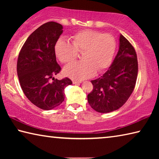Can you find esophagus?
<instances>
[{"label":"esophagus","instance_id":"obj_1","mask_svg":"<svg viewBox=\"0 0 159 159\" xmlns=\"http://www.w3.org/2000/svg\"><path fill=\"white\" fill-rule=\"evenodd\" d=\"M72 82H73L74 84H79V83H81L80 80H72Z\"/></svg>","mask_w":159,"mask_h":159}]
</instances>
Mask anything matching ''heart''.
I'll use <instances>...</instances> for the list:
<instances>
[{"mask_svg": "<svg viewBox=\"0 0 159 159\" xmlns=\"http://www.w3.org/2000/svg\"><path fill=\"white\" fill-rule=\"evenodd\" d=\"M71 43L60 39L55 45L56 57L61 63L76 60L79 52H83L81 61H76L64 68L66 76L76 80L90 78L96 71L108 69L114 60L116 50V41L112 35L93 29H83L70 37Z\"/></svg>", "mask_w": 159, "mask_h": 159, "instance_id": "obj_1", "label": "heart"}]
</instances>
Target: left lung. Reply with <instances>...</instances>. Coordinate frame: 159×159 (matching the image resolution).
<instances>
[{
    "instance_id": "1",
    "label": "left lung",
    "mask_w": 159,
    "mask_h": 159,
    "mask_svg": "<svg viewBox=\"0 0 159 159\" xmlns=\"http://www.w3.org/2000/svg\"><path fill=\"white\" fill-rule=\"evenodd\" d=\"M119 42V50L107 71L91 80L93 89L88 95V101L99 113L111 112L121 107L135 87L138 73L135 50L123 35Z\"/></svg>"
}]
</instances>
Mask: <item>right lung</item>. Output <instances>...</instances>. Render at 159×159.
I'll use <instances>...</instances> for the list:
<instances>
[{
	"instance_id": "1",
	"label": "right lung",
	"mask_w": 159,
	"mask_h": 159,
	"mask_svg": "<svg viewBox=\"0 0 159 159\" xmlns=\"http://www.w3.org/2000/svg\"><path fill=\"white\" fill-rule=\"evenodd\" d=\"M62 26L49 21L36 29L20 52L17 71L21 89L32 104L50 110L64 99V88L72 84L69 78L55 79L61 67L56 60L55 45L62 34Z\"/></svg>"
}]
</instances>
